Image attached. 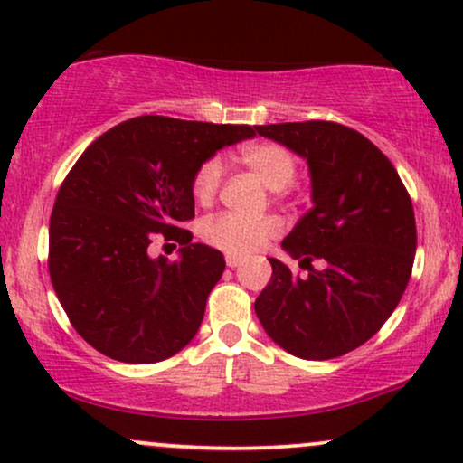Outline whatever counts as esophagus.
I'll use <instances>...</instances> for the list:
<instances>
[{
  "label": "esophagus",
  "instance_id": "obj_1",
  "mask_svg": "<svg viewBox=\"0 0 463 463\" xmlns=\"http://www.w3.org/2000/svg\"><path fill=\"white\" fill-rule=\"evenodd\" d=\"M225 261H227V266H230V268H238V266L242 264L244 260H242V258H238V255H227Z\"/></svg>",
  "mask_w": 463,
  "mask_h": 463
}]
</instances>
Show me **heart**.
<instances>
[{
    "mask_svg": "<svg viewBox=\"0 0 463 463\" xmlns=\"http://www.w3.org/2000/svg\"><path fill=\"white\" fill-rule=\"evenodd\" d=\"M242 165L258 174L268 188L283 195L298 171V161L288 147L275 141H253L238 152ZM222 165L216 156L199 163L191 180V193L199 203H210L221 186ZM283 225L277 216H242L236 213H219L203 221L202 238L210 247L225 250L227 255H253L281 233Z\"/></svg>",
    "mask_w": 463,
    "mask_h": 463,
    "instance_id": "obj_1",
    "label": "heart"
}]
</instances>
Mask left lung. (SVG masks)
<instances>
[{
	"label": "left lung",
	"mask_w": 463,
	"mask_h": 463,
	"mask_svg": "<svg viewBox=\"0 0 463 463\" xmlns=\"http://www.w3.org/2000/svg\"><path fill=\"white\" fill-rule=\"evenodd\" d=\"M255 130L307 158L313 199L281 244L309 275H292L270 258L255 313L294 356H344L378 333L406 292L416 253L412 199L389 158L344 124L309 119ZM313 259L323 268L313 269Z\"/></svg>",
	"instance_id": "1"
}]
</instances>
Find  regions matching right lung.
<instances>
[{
    "mask_svg": "<svg viewBox=\"0 0 463 463\" xmlns=\"http://www.w3.org/2000/svg\"><path fill=\"white\" fill-rule=\"evenodd\" d=\"M255 135L247 124L139 116L85 150L57 191L49 275L79 335L113 361L158 363L197 335L205 300L225 270L216 249L191 242V180L221 147ZM154 240L181 258L152 260Z\"/></svg>",
    "mask_w": 463,
    "mask_h": 463,
    "instance_id": "obj_1",
    "label": "right lung"
}]
</instances>
